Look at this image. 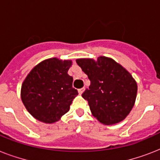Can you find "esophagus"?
Wrapping results in <instances>:
<instances>
[{
    "instance_id": "1",
    "label": "esophagus",
    "mask_w": 160,
    "mask_h": 160,
    "mask_svg": "<svg viewBox=\"0 0 160 160\" xmlns=\"http://www.w3.org/2000/svg\"><path fill=\"white\" fill-rule=\"evenodd\" d=\"M84 90H85V88H81V89H79V90H78V92H79L80 95H81V94L84 92Z\"/></svg>"
}]
</instances>
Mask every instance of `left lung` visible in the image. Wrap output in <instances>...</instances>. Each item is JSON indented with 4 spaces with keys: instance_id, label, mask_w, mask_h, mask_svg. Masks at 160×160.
<instances>
[{
    "instance_id": "8db88e82",
    "label": "left lung",
    "mask_w": 160,
    "mask_h": 160,
    "mask_svg": "<svg viewBox=\"0 0 160 160\" xmlns=\"http://www.w3.org/2000/svg\"><path fill=\"white\" fill-rule=\"evenodd\" d=\"M76 63L90 80L89 89L82 94L90 111L104 124L122 121L131 111L137 95V83L122 65L114 60L100 56L78 59Z\"/></svg>"
}]
</instances>
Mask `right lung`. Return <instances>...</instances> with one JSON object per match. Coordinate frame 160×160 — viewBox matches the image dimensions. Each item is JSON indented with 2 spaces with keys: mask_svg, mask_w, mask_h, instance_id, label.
Here are the masks:
<instances>
[{
  "mask_svg": "<svg viewBox=\"0 0 160 160\" xmlns=\"http://www.w3.org/2000/svg\"><path fill=\"white\" fill-rule=\"evenodd\" d=\"M71 60L51 58L31 70L21 86V100L30 114L40 121L51 124L67 113L78 95L68 75Z\"/></svg>",
  "mask_w": 160,
  "mask_h": 160,
  "instance_id": "1",
  "label": "right lung"
}]
</instances>
